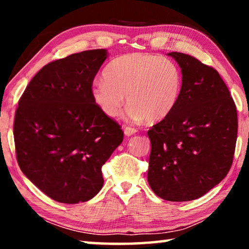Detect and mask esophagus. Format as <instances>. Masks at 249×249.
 I'll return each instance as SVG.
<instances>
[{
  "instance_id": "34e87169",
  "label": "esophagus",
  "mask_w": 249,
  "mask_h": 249,
  "mask_svg": "<svg viewBox=\"0 0 249 249\" xmlns=\"http://www.w3.org/2000/svg\"><path fill=\"white\" fill-rule=\"evenodd\" d=\"M135 133H137V129L133 128V127H129V126L125 127V129H124V134L126 135V136H132V135H134Z\"/></svg>"
}]
</instances>
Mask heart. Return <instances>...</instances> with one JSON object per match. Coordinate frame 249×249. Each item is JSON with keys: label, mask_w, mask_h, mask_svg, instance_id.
Wrapping results in <instances>:
<instances>
[{"label": "heart", "mask_w": 249, "mask_h": 249, "mask_svg": "<svg viewBox=\"0 0 249 249\" xmlns=\"http://www.w3.org/2000/svg\"><path fill=\"white\" fill-rule=\"evenodd\" d=\"M103 77L91 87L94 104L105 115L117 117L127 95V116L136 122L165 119L178 103L182 87V74L174 61L142 53L115 58Z\"/></svg>", "instance_id": "b5f03b06"}]
</instances>
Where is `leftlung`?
<instances>
[{"label": "left lung", "mask_w": 249, "mask_h": 249, "mask_svg": "<svg viewBox=\"0 0 249 249\" xmlns=\"http://www.w3.org/2000/svg\"><path fill=\"white\" fill-rule=\"evenodd\" d=\"M182 73L178 103L148 130L147 179L167 201L199 199L225 178L237 140V111L225 82L212 67L169 53Z\"/></svg>", "instance_id": "1"}]
</instances>
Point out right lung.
Returning a JSON list of instances; mask_svg holds the SVG:
<instances>
[{"mask_svg": "<svg viewBox=\"0 0 249 249\" xmlns=\"http://www.w3.org/2000/svg\"><path fill=\"white\" fill-rule=\"evenodd\" d=\"M107 49L72 53L35 74L14 120L16 158L23 174L60 203L92 199L103 187L102 166L124 133L94 104L91 87Z\"/></svg>", "mask_w": 249, "mask_h": 249, "instance_id": "right-lung-1", "label": "right lung"}]
</instances>
